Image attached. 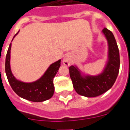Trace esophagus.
I'll return each mask as SVG.
<instances>
[{
  "instance_id": "obj_1",
  "label": "esophagus",
  "mask_w": 130,
  "mask_h": 130,
  "mask_svg": "<svg viewBox=\"0 0 130 130\" xmlns=\"http://www.w3.org/2000/svg\"><path fill=\"white\" fill-rule=\"evenodd\" d=\"M72 63V60H71V58H70V56L69 55H66L65 56V57L63 58V65L66 66V67H68Z\"/></svg>"
}]
</instances>
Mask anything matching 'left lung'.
Here are the masks:
<instances>
[{"label": "left lung", "mask_w": 130, "mask_h": 130, "mask_svg": "<svg viewBox=\"0 0 130 130\" xmlns=\"http://www.w3.org/2000/svg\"><path fill=\"white\" fill-rule=\"evenodd\" d=\"M108 43V59L102 73L98 76H82L76 66L69 68L73 86L79 95L87 98L97 97L108 91L115 83L119 72L120 57L117 43L112 32L104 28L102 30Z\"/></svg>", "instance_id": "left-lung-1"}]
</instances>
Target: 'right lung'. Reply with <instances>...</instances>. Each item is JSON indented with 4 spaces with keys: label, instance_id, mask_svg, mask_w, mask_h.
I'll list each match as a JSON object with an SVG mask.
<instances>
[{
    "label": "right lung",
    "instance_id": "obj_1",
    "mask_svg": "<svg viewBox=\"0 0 130 130\" xmlns=\"http://www.w3.org/2000/svg\"><path fill=\"white\" fill-rule=\"evenodd\" d=\"M17 32L15 36L18 34ZM13 37V38L15 37ZM13 40V39H12ZM11 43L7 50L5 59V72L8 81L15 93L20 97L34 102H41L52 98L54 92L53 79L61 66V60L50 65L45 74L33 83H23L17 80L13 75L10 67V53Z\"/></svg>",
    "mask_w": 130,
    "mask_h": 130
}]
</instances>
